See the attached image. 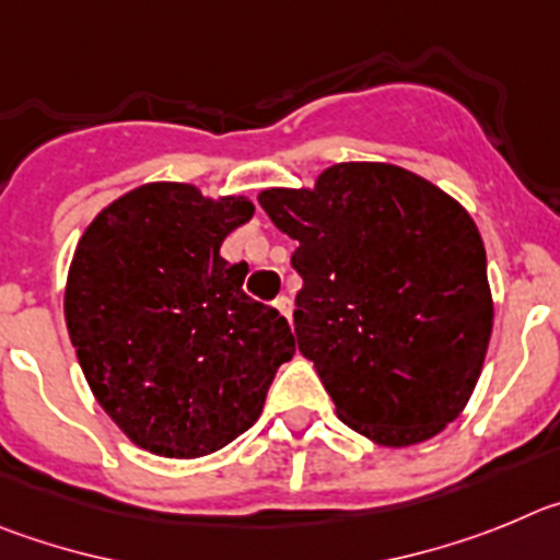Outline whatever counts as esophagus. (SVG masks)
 <instances>
[{"mask_svg":"<svg viewBox=\"0 0 560 560\" xmlns=\"http://www.w3.org/2000/svg\"><path fill=\"white\" fill-rule=\"evenodd\" d=\"M273 306L281 312V315L287 317V320H290V317H292V301L287 299V295H281V299H276Z\"/></svg>","mask_w":560,"mask_h":560,"instance_id":"1","label":"esophagus"}]
</instances>
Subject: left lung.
I'll return each mask as SVG.
<instances>
[{
    "label": "left lung",
    "mask_w": 560,
    "mask_h": 560,
    "mask_svg": "<svg viewBox=\"0 0 560 560\" xmlns=\"http://www.w3.org/2000/svg\"><path fill=\"white\" fill-rule=\"evenodd\" d=\"M299 248V351L368 441L401 450L468 405L493 329L486 248L441 186L385 161H342L301 189H261Z\"/></svg>",
    "instance_id": "left-lung-1"
}]
</instances>
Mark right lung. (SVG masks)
Wrapping results in <instances>:
<instances>
[{
    "label": "right lung",
    "instance_id": "obj_1",
    "mask_svg": "<svg viewBox=\"0 0 560 560\" xmlns=\"http://www.w3.org/2000/svg\"><path fill=\"white\" fill-rule=\"evenodd\" d=\"M254 218L245 195L150 180L105 206L78 240L63 317L110 421L161 457L211 455L261 416L290 324L243 292L248 265L220 245Z\"/></svg>",
    "mask_w": 560,
    "mask_h": 560
}]
</instances>
